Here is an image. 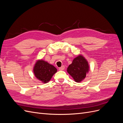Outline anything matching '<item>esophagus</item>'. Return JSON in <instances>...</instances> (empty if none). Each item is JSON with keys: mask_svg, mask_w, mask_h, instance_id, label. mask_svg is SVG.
Masks as SVG:
<instances>
[{"mask_svg": "<svg viewBox=\"0 0 123 123\" xmlns=\"http://www.w3.org/2000/svg\"><path fill=\"white\" fill-rule=\"evenodd\" d=\"M65 69V66H62L61 67H60L59 68V70H64Z\"/></svg>", "mask_w": 123, "mask_h": 123, "instance_id": "1", "label": "esophagus"}]
</instances>
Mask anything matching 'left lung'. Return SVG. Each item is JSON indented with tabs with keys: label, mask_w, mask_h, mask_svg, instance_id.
<instances>
[{
	"label": "left lung",
	"mask_w": 123,
	"mask_h": 123,
	"mask_svg": "<svg viewBox=\"0 0 123 123\" xmlns=\"http://www.w3.org/2000/svg\"><path fill=\"white\" fill-rule=\"evenodd\" d=\"M88 62L82 55H79L74 58L72 64L67 68V72L75 81L80 82L86 76L89 72Z\"/></svg>",
	"instance_id": "obj_1"
}]
</instances>
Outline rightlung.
I'll use <instances>...</instances> for the list:
<instances>
[{"label":"right lung","mask_w":123,"mask_h":123,"mask_svg":"<svg viewBox=\"0 0 123 123\" xmlns=\"http://www.w3.org/2000/svg\"><path fill=\"white\" fill-rule=\"evenodd\" d=\"M33 71L37 79L43 83H47L57 72V69L53 65L41 59L36 62Z\"/></svg>","instance_id":"right-lung-1"}]
</instances>
